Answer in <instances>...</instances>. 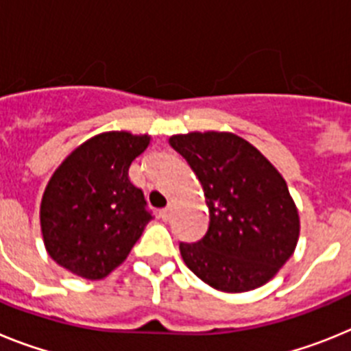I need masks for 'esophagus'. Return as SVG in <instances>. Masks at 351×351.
Returning <instances> with one entry per match:
<instances>
[{"label":"esophagus","mask_w":351,"mask_h":351,"mask_svg":"<svg viewBox=\"0 0 351 351\" xmlns=\"http://www.w3.org/2000/svg\"><path fill=\"white\" fill-rule=\"evenodd\" d=\"M172 214H173V207L169 206V207H165V209L160 210V218L163 219V221H169V219L172 218Z\"/></svg>","instance_id":"obj_1"}]
</instances>
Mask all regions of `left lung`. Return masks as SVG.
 I'll return each mask as SVG.
<instances>
[{
	"label": "left lung",
	"mask_w": 351,
	"mask_h": 351,
	"mask_svg": "<svg viewBox=\"0 0 351 351\" xmlns=\"http://www.w3.org/2000/svg\"><path fill=\"white\" fill-rule=\"evenodd\" d=\"M202 184L209 226L179 244L191 272L214 290L243 293L271 281L293 255L300 218L287 181L258 149L230 132L172 135Z\"/></svg>",
	"instance_id": "left-lung-1"
}]
</instances>
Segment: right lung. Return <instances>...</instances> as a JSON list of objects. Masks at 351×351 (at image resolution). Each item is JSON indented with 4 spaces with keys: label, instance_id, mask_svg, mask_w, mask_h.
Wrapping results in <instances>:
<instances>
[{
    "label": "right lung",
    "instance_id": "1",
    "mask_svg": "<svg viewBox=\"0 0 351 351\" xmlns=\"http://www.w3.org/2000/svg\"><path fill=\"white\" fill-rule=\"evenodd\" d=\"M151 135L104 132L75 147L49 179L40 202L45 250L84 280H104L130 255L153 216L128 179Z\"/></svg>",
    "mask_w": 351,
    "mask_h": 351
}]
</instances>
